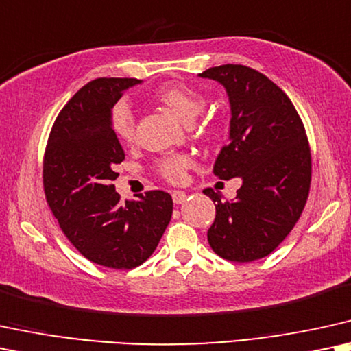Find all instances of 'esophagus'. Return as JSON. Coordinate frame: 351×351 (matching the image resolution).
<instances>
[{
	"label": "esophagus",
	"mask_w": 351,
	"mask_h": 351,
	"mask_svg": "<svg viewBox=\"0 0 351 351\" xmlns=\"http://www.w3.org/2000/svg\"><path fill=\"white\" fill-rule=\"evenodd\" d=\"M171 197L175 204H183L186 201V193L184 191H173Z\"/></svg>",
	"instance_id": "esophagus-1"
}]
</instances>
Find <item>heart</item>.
I'll return each mask as SVG.
<instances>
[{
	"instance_id": "obj_1",
	"label": "heart",
	"mask_w": 351,
	"mask_h": 351,
	"mask_svg": "<svg viewBox=\"0 0 351 351\" xmlns=\"http://www.w3.org/2000/svg\"><path fill=\"white\" fill-rule=\"evenodd\" d=\"M150 100L186 124L193 123L206 108V97L197 88L186 86L183 82H170L160 86L152 92ZM110 126L119 143L131 144L134 141L136 123L128 105L118 104L114 106L112 118H110ZM191 167H193V162L188 155H168L157 163V171L168 183L178 184L184 181L186 173Z\"/></svg>"
}]
</instances>
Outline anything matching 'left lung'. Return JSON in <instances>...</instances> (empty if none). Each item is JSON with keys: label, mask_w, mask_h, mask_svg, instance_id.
<instances>
[{"label": "left lung", "mask_w": 351, "mask_h": 351, "mask_svg": "<svg viewBox=\"0 0 351 351\" xmlns=\"http://www.w3.org/2000/svg\"><path fill=\"white\" fill-rule=\"evenodd\" d=\"M199 76L227 88L232 106L230 143L217 157L214 175L243 181L232 202L204 189L217 202L208 245L232 263H252L269 256L300 220L311 188L308 136L291 100L259 71L221 64Z\"/></svg>", "instance_id": "obj_1"}]
</instances>
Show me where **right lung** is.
<instances>
[{
	"label": "right lung",
	"instance_id": "add662e5",
	"mask_svg": "<svg viewBox=\"0 0 351 351\" xmlns=\"http://www.w3.org/2000/svg\"><path fill=\"white\" fill-rule=\"evenodd\" d=\"M139 82L99 77L79 88L53 123L43 155V191L60 228L84 257L108 269L147 261L173 212L165 191L124 202L114 191L124 150L110 126L112 108Z\"/></svg>",
	"mask_w": 351,
	"mask_h": 351
}]
</instances>
